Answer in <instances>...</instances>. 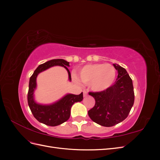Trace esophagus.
Masks as SVG:
<instances>
[{
    "label": "esophagus",
    "instance_id": "esophagus-1",
    "mask_svg": "<svg viewBox=\"0 0 160 160\" xmlns=\"http://www.w3.org/2000/svg\"><path fill=\"white\" fill-rule=\"evenodd\" d=\"M87 95H88V92H87L86 91H83V96L84 97H86Z\"/></svg>",
    "mask_w": 160,
    "mask_h": 160
}]
</instances>
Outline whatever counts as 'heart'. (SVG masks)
Instances as JSON below:
<instances>
[{
  "label": "heart",
  "instance_id": "obj_1",
  "mask_svg": "<svg viewBox=\"0 0 160 160\" xmlns=\"http://www.w3.org/2000/svg\"><path fill=\"white\" fill-rule=\"evenodd\" d=\"M116 71L109 64H93L85 66L79 73V79L90 88L101 91L112 85L115 79Z\"/></svg>",
  "mask_w": 160,
  "mask_h": 160
}]
</instances>
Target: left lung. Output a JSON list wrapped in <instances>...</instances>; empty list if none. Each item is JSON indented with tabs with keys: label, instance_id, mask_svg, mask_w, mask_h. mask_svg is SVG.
Wrapping results in <instances>:
<instances>
[{
	"label": "left lung",
	"instance_id": "obj_1",
	"mask_svg": "<svg viewBox=\"0 0 160 160\" xmlns=\"http://www.w3.org/2000/svg\"><path fill=\"white\" fill-rule=\"evenodd\" d=\"M118 71L115 84L101 92H89L95 100L94 107L88 111L91 119L104 127H111L123 122L128 116L134 103L132 80L127 71L113 64Z\"/></svg>",
	"mask_w": 160,
	"mask_h": 160
}]
</instances>
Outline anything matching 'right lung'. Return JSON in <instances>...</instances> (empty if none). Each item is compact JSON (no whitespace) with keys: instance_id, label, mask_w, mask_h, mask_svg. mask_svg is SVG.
I'll return each instance as SVG.
<instances>
[{"instance_id":"add662e5","label":"right lung","mask_w":160,"mask_h":160,"mask_svg":"<svg viewBox=\"0 0 160 160\" xmlns=\"http://www.w3.org/2000/svg\"><path fill=\"white\" fill-rule=\"evenodd\" d=\"M53 66H61L67 71L69 80L71 81L70 71L67 68L69 62L61 59H52L38 66L30 77L27 95L28 104L34 117L38 122L49 126H57L65 122L70 118L72 105L83 99V93L79 95L67 94L59 101L49 105L37 103L34 99V92L37 88V75Z\"/></svg>"}]
</instances>
